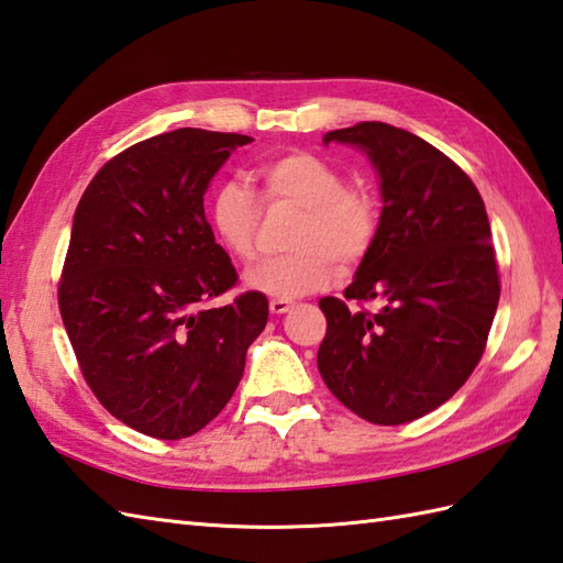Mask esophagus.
<instances>
[{"label": "esophagus", "mask_w": 563, "mask_h": 563, "mask_svg": "<svg viewBox=\"0 0 563 563\" xmlns=\"http://www.w3.org/2000/svg\"><path fill=\"white\" fill-rule=\"evenodd\" d=\"M291 308V301H282V298H272L269 301V310H272V316H282V313H286V310Z\"/></svg>", "instance_id": "34e87169"}]
</instances>
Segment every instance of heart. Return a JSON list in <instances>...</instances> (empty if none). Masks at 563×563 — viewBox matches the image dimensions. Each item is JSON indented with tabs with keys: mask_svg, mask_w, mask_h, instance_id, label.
<instances>
[{
	"mask_svg": "<svg viewBox=\"0 0 563 563\" xmlns=\"http://www.w3.org/2000/svg\"><path fill=\"white\" fill-rule=\"evenodd\" d=\"M255 176L267 202L301 209L289 255L257 262L245 272V286L269 298H301L328 286L342 267L364 260L378 235V205L364 187L346 185L340 168L306 152H289L265 161ZM209 223L233 257L257 253L260 202L239 180H223L209 197Z\"/></svg>",
	"mask_w": 563,
	"mask_h": 563,
	"instance_id": "heart-1",
	"label": "heart"
}]
</instances>
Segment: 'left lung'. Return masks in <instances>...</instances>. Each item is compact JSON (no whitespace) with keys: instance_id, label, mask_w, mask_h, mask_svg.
I'll return each instance as SVG.
<instances>
[{"instance_id":"obj_1","label":"left lung","mask_w":563,"mask_h":563,"mask_svg":"<svg viewBox=\"0 0 563 563\" xmlns=\"http://www.w3.org/2000/svg\"><path fill=\"white\" fill-rule=\"evenodd\" d=\"M356 146L380 187V223L344 296L383 298L378 313L322 298L318 371L371 423L397 427L448 402L484 354L498 306L489 217L474 183L421 136L358 122L322 136Z\"/></svg>"}]
</instances>
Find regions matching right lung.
I'll use <instances>...</instances> for the list:
<instances>
[{"instance_id":"right-lung-1","label":"right lung","mask_w":563,"mask_h":563,"mask_svg":"<svg viewBox=\"0 0 563 563\" xmlns=\"http://www.w3.org/2000/svg\"><path fill=\"white\" fill-rule=\"evenodd\" d=\"M253 136L195 128L110 158L74 211L59 313L86 383L112 417L178 441L227 407L267 298H209L239 279L205 217L211 178Z\"/></svg>"}]
</instances>
